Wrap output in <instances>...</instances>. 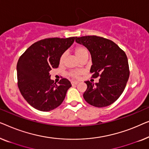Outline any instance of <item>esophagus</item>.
Instances as JSON below:
<instances>
[{
    "label": "esophagus",
    "mask_w": 149,
    "mask_h": 149,
    "mask_svg": "<svg viewBox=\"0 0 149 149\" xmlns=\"http://www.w3.org/2000/svg\"><path fill=\"white\" fill-rule=\"evenodd\" d=\"M71 83H72V86L77 85V84H78V81H71Z\"/></svg>",
    "instance_id": "34e87169"
}]
</instances>
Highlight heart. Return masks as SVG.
Segmentation results:
<instances>
[{
    "mask_svg": "<svg viewBox=\"0 0 149 149\" xmlns=\"http://www.w3.org/2000/svg\"><path fill=\"white\" fill-rule=\"evenodd\" d=\"M86 53H88L87 49L84 47H82V46H79V47H77L75 49V54L78 58H80L84 54ZM65 58V54L63 53L61 55L59 58V63L61 65L63 63ZM81 74H82V72H80V71H74V72L70 73V76L74 77V78H78Z\"/></svg>",
    "mask_w": 149,
    "mask_h": 149,
    "instance_id": "heart-1",
    "label": "heart"
}]
</instances>
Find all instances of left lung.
Here are the masks:
<instances>
[{"label": "left lung", "mask_w": 149, "mask_h": 149, "mask_svg": "<svg viewBox=\"0 0 149 149\" xmlns=\"http://www.w3.org/2000/svg\"><path fill=\"white\" fill-rule=\"evenodd\" d=\"M75 42L86 47L91 53L92 77H100L98 83L85 81L87 89L84 98L96 107L110 105L121 96L128 80L130 70L126 54L116 43L102 37H75Z\"/></svg>", "instance_id": "1"}]
</instances>
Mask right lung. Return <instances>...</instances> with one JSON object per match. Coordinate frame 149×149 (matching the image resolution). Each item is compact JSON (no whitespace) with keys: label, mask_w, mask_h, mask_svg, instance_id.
I'll list each match as a JSON object with an SVG mask.
<instances>
[{"label":"right lung","mask_w":149,"mask_h":149,"mask_svg":"<svg viewBox=\"0 0 149 149\" xmlns=\"http://www.w3.org/2000/svg\"><path fill=\"white\" fill-rule=\"evenodd\" d=\"M75 37L51 38L31 45L19 58L17 64V85L25 100L41 111L53 110L62 103L72 86L66 78L56 84L50 71L57 68L59 58L74 43Z\"/></svg>","instance_id":"obj_1"}]
</instances>
